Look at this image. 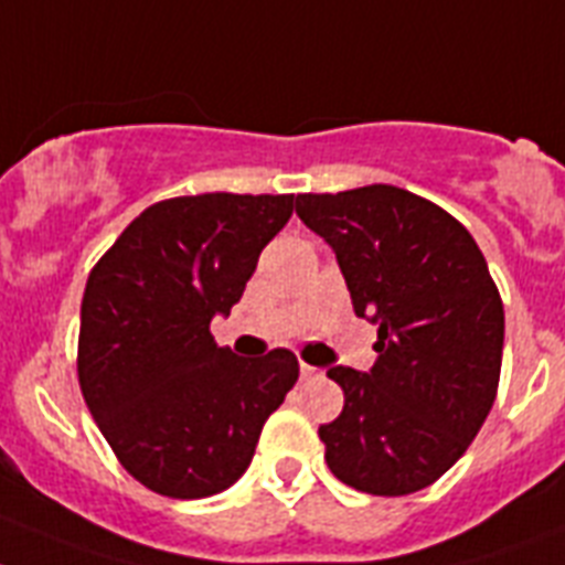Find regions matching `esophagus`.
<instances>
[{
    "instance_id": "1",
    "label": "esophagus",
    "mask_w": 565,
    "mask_h": 565,
    "mask_svg": "<svg viewBox=\"0 0 565 565\" xmlns=\"http://www.w3.org/2000/svg\"><path fill=\"white\" fill-rule=\"evenodd\" d=\"M320 375V370H315V366H309V363H300V377L302 381H311V377Z\"/></svg>"
}]
</instances>
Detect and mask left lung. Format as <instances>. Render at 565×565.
Returning a JSON list of instances; mask_svg holds the SVG:
<instances>
[{
    "label": "left lung",
    "mask_w": 565,
    "mask_h": 565,
    "mask_svg": "<svg viewBox=\"0 0 565 565\" xmlns=\"http://www.w3.org/2000/svg\"><path fill=\"white\" fill-rule=\"evenodd\" d=\"M338 256L358 317L377 326L370 372L332 366L343 413L326 465L375 497L416 493L477 439L500 386L505 311L482 250L439 204L393 184L297 195Z\"/></svg>",
    "instance_id": "obj_1"
}]
</instances>
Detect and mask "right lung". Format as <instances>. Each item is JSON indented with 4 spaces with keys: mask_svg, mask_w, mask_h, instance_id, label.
Instances as JSON below:
<instances>
[{
    "mask_svg": "<svg viewBox=\"0 0 565 565\" xmlns=\"http://www.w3.org/2000/svg\"><path fill=\"white\" fill-rule=\"evenodd\" d=\"M294 195L202 193L147 207L88 274L77 377L118 461L149 491L202 500L248 470L274 409L297 384L288 349L236 358L210 334Z\"/></svg>",
    "mask_w": 565,
    "mask_h": 565,
    "instance_id": "1",
    "label": "right lung"
}]
</instances>
